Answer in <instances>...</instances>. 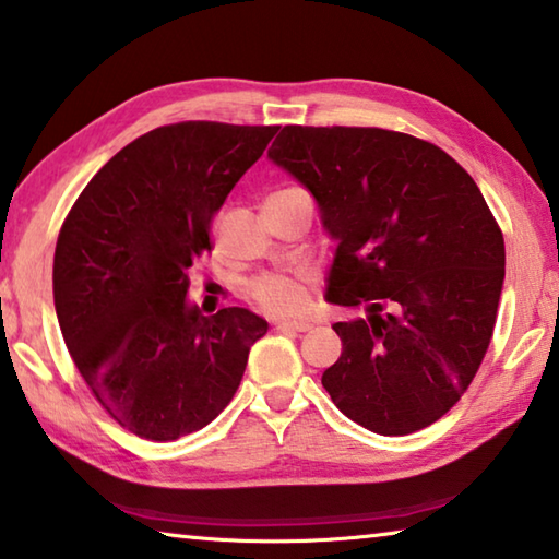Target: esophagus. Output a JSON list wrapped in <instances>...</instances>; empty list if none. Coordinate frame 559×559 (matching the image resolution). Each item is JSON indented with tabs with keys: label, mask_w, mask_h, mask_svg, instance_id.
Returning <instances> with one entry per match:
<instances>
[{
	"label": "esophagus",
	"mask_w": 559,
	"mask_h": 559,
	"mask_svg": "<svg viewBox=\"0 0 559 559\" xmlns=\"http://www.w3.org/2000/svg\"><path fill=\"white\" fill-rule=\"evenodd\" d=\"M276 330H281V333H308L310 323H306V320H278Z\"/></svg>",
	"instance_id": "34e87169"
}]
</instances>
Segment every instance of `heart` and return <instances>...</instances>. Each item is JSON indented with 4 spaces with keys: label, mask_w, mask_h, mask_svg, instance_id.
<instances>
[{
    "label": "heart",
    "mask_w": 559,
    "mask_h": 559,
    "mask_svg": "<svg viewBox=\"0 0 559 559\" xmlns=\"http://www.w3.org/2000/svg\"><path fill=\"white\" fill-rule=\"evenodd\" d=\"M278 192H306V189L283 187ZM306 281L308 278L302 271L261 273L251 281L249 298L253 306L271 316H296L306 306Z\"/></svg>",
    "instance_id": "heart-1"
}]
</instances>
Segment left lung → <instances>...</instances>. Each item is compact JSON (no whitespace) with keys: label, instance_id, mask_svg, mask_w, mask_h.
Here are the masks:
<instances>
[{"label":"left lung","instance_id":"obj_1","mask_svg":"<svg viewBox=\"0 0 559 559\" xmlns=\"http://www.w3.org/2000/svg\"><path fill=\"white\" fill-rule=\"evenodd\" d=\"M269 157L337 239L328 300L367 313L333 325L330 400L382 437L429 427L468 390L496 328L506 243L478 185L441 147L384 128L286 126Z\"/></svg>","mask_w":559,"mask_h":559}]
</instances>
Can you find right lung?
Here are the masks:
<instances>
[{"mask_svg":"<svg viewBox=\"0 0 559 559\" xmlns=\"http://www.w3.org/2000/svg\"><path fill=\"white\" fill-rule=\"evenodd\" d=\"M278 126L185 120L112 155L73 202L53 253L61 335L122 429L175 441L222 414L269 323L246 308L204 316L189 271L212 219Z\"/></svg>","mask_w":559,"mask_h":559,"instance_id":"1","label":"right lung"}]
</instances>
